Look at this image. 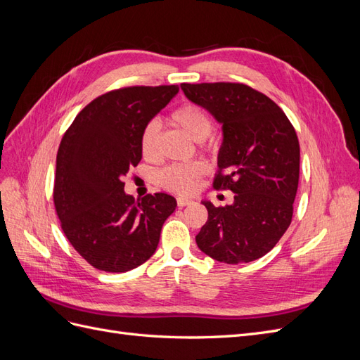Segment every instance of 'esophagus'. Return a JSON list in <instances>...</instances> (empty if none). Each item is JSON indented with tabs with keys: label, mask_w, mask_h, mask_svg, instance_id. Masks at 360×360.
<instances>
[{
	"label": "esophagus",
	"mask_w": 360,
	"mask_h": 360,
	"mask_svg": "<svg viewBox=\"0 0 360 360\" xmlns=\"http://www.w3.org/2000/svg\"><path fill=\"white\" fill-rule=\"evenodd\" d=\"M193 201L192 200H189V198H177V205L179 207H184V205H191Z\"/></svg>",
	"instance_id": "esophagus-1"
}]
</instances>
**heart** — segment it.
<instances>
[{
	"instance_id": "obj_1",
	"label": "heart",
	"mask_w": 360,
	"mask_h": 360,
	"mask_svg": "<svg viewBox=\"0 0 360 360\" xmlns=\"http://www.w3.org/2000/svg\"><path fill=\"white\" fill-rule=\"evenodd\" d=\"M171 123L181 129L184 134L191 136L197 143H202L210 136L213 130V123L201 106L195 103H183L177 110H174L169 115ZM160 138V124L158 120H150L141 132V153L148 160L158 158ZM207 167L202 162L192 163H174L163 168L158 174V183L163 189L174 193L186 195L195 191L198 186L201 176H204Z\"/></svg>"
}]
</instances>
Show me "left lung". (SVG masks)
<instances>
[{
    "mask_svg": "<svg viewBox=\"0 0 360 360\" xmlns=\"http://www.w3.org/2000/svg\"><path fill=\"white\" fill-rule=\"evenodd\" d=\"M181 90L222 124L213 186L234 192L231 205L202 201L209 219L195 240L221 263H250L274 249L291 224L300 167L296 130L274 101L249 85L181 84Z\"/></svg>",
    "mask_w": 360,
    "mask_h": 360,
    "instance_id": "8db88e82",
    "label": "left lung"
}]
</instances>
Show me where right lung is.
Here are the masks:
<instances>
[{
    "mask_svg": "<svg viewBox=\"0 0 360 360\" xmlns=\"http://www.w3.org/2000/svg\"><path fill=\"white\" fill-rule=\"evenodd\" d=\"M177 93V85L105 93L76 115L61 139L53 204L68 240L96 269L123 274L146 263L176 210L168 193L135 201L124 192L123 176L143 158V127Z\"/></svg>",
    "mask_w": 360,
    "mask_h": 360,
    "instance_id": "obj_1",
    "label": "right lung"
}]
</instances>
